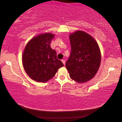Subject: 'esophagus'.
<instances>
[{"mask_svg":"<svg viewBox=\"0 0 122 122\" xmlns=\"http://www.w3.org/2000/svg\"><path fill=\"white\" fill-rule=\"evenodd\" d=\"M61 61H62V62L63 63V65H65V63H66V61L64 59H63V60H61Z\"/></svg>","mask_w":122,"mask_h":122,"instance_id":"esophagus-1","label":"esophagus"}]
</instances>
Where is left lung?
I'll return each instance as SVG.
<instances>
[{
	"instance_id": "obj_1",
	"label": "left lung",
	"mask_w": 122,
	"mask_h": 122,
	"mask_svg": "<svg viewBox=\"0 0 122 122\" xmlns=\"http://www.w3.org/2000/svg\"><path fill=\"white\" fill-rule=\"evenodd\" d=\"M71 52L66 67L72 80L84 83L92 79L100 68L101 54L97 42L82 30L69 35Z\"/></svg>"
}]
</instances>
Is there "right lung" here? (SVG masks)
<instances>
[{"instance_id": "obj_1", "label": "right lung", "mask_w": 122, "mask_h": 122, "mask_svg": "<svg viewBox=\"0 0 122 122\" xmlns=\"http://www.w3.org/2000/svg\"><path fill=\"white\" fill-rule=\"evenodd\" d=\"M54 34H40L28 41L22 56L24 68L27 75L38 82H46L52 78L63 63L57 59L56 51L51 43Z\"/></svg>"}]
</instances>
